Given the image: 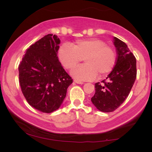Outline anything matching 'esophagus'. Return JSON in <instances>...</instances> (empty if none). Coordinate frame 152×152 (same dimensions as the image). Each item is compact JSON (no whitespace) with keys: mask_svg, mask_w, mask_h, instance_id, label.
Segmentation results:
<instances>
[{"mask_svg":"<svg viewBox=\"0 0 152 152\" xmlns=\"http://www.w3.org/2000/svg\"><path fill=\"white\" fill-rule=\"evenodd\" d=\"M75 83H78V84H83V82H82L81 81H78V80H74Z\"/></svg>","mask_w":152,"mask_h":152,"instance_id":"1","label":"esophagus"}]
</instances>
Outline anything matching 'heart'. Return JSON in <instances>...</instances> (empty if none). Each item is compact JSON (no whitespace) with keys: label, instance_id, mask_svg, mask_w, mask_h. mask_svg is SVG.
<instances>
[{"label":"heart","instance_id":"1","mask_svg":"<svg viewBox=\"0 0 152 152\" xmlns=\"http://www.w3.org/2000/svg\"><path fill=\"white\" fill-rule=\"evenodd\" d=\"M62 65L71 69L84 59V65L76 68L71 74L81 81H91L99 74L103 77L109 74L116 65V53L111 46L99 38L78 40L71 45L64 43L58 50Z\"/></svg>","mask_w":152,"mask_h":152}]
</instances>
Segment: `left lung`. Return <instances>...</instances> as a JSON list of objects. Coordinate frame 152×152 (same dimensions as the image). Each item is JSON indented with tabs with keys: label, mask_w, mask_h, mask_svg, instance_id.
<instances>
[{
	"label": "left lung",
	"mask_w": 152,
	"mask_h": 152,
	"mask_svg": "<svg viewBox=\"0 0 152 152\" xmlns=\"http://www.w3.org/2000/svg\"><path fill=\"white\" fill-rule=\"evenodd\" d=\"M117 58L107 81L95 83V94L91 102L103 112H111L121 105L129 94L137 78V61L124 42L114 38Z\"/></svg>",
	"instance_id": "obj_1"
}]
</instances>
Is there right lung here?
Segmentation results:
<instances>
[{
  "mask_svg": "<svg viewBox=\"0 0 152 152\" xmlns=\"http://www.w3.org/2000/svg\"><path fill=\"white\" fill-rule=\"evenodd\" d=\"M60 43L56 35H46L28 48L18 66L23 94L32 107L43 113L59 109L73 83L57 56Z\"/></svg>",
  "mask_w": 152,
  "mask_h": 152,
  "instance_id": "1",
  "label": "right lung"
}]
</instances>
